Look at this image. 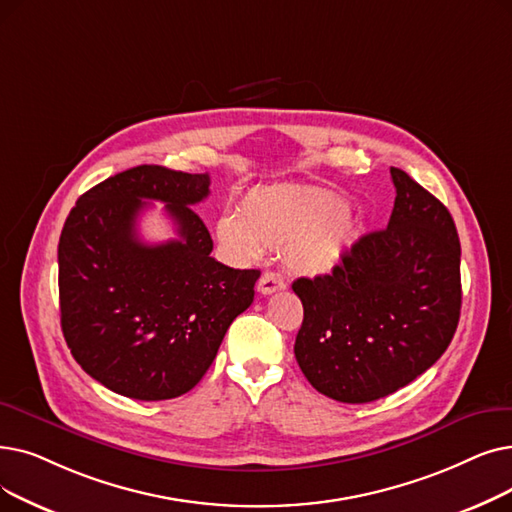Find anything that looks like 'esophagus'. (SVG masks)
Here are the masks:
<instances>
[{
  "label": "esophagus",
  "mask_w": 512,
  "mask_h": 512,
  "mask_svg": "<svg viewBox=\"0 0 512 512\" xmlns=\"http://www.w3.org/2000/svg\"><path fill=\"white\" fill-rule=\"evenodd\" d=\"M286 284H284V280L278 276V274H274V272H265L261 278H259V282H257V291L261 293V295H272V293H276V291H282Z\"/></svg>",
  "instance_id": "esophagus-1"
}]
</instances>
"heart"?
I'll use <instances>...</instances> for the list:
<instances>
[{
  "mask_svg": "<svg viewBox=\"0 0 512 512\" xmlns=\"http://www.w3.org/2000/svg\"><path fill=\"white\" fill-rule=\"evenodd\" d=\"M221 247L255 261L268 251H286L291 268L320 276L335 270L358 236L355 219L341 196L309 188L253 190L236 213L215 226Z\"/></svg>",
  "mask_w": 512,
  "mask_h": 512,
  "instance_id": "1",
  "label": "heart"
}]
</instances>
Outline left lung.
I'll return each mask as SVG.
<instances>
[{
	"label": "left lung",
	"instance_id": "8db88e82",
	"mask_svg": "<svg viewBox=\"0 0 512 512\" xmlns=\"http://www.w3.org/2000/svg\"><path fill=\"white\" fill-rule=\"evenodd\" d=\"M385 230L351 244L332 274L297 278L295 358L311 387L366 404L412 383L448 349L460 318V240L450 211L391 167Z\"/></svg>",
	"mask_w": 512,
	"mask_h": 512
}]
</instances>
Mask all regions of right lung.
I'll use <instances>...</instances> for the list:
<instances>
[{"label": "right lung", "instance_id": "obj_1", "mask_svg": "<svg viewBox=\"0 0 512 512\" xmlns=\"http://www.w3.org/2000/svg\"><path fill=\"white\" fill-rule=\"evenodd\" d=\"M209 173L140 165L87 190L58 242L62 335L77 364L119 395L159 402L188 393L213 364L226 330L253 303L259 270L211 257L194 213ZM166 203L178 238L146 245L137 217Z\"/></svg>", "mask_w": 512, "mask_h": 512}]
</instances>
